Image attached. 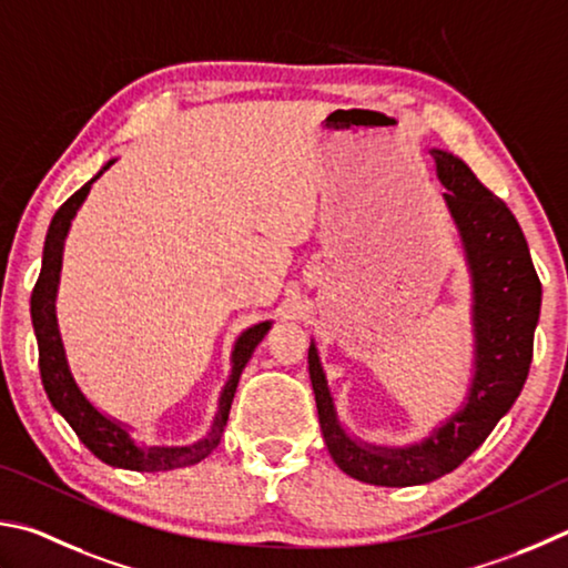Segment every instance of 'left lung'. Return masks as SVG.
<instances>
[{"mask_svg":"<svg viewBox=\"0 0 568 568\" xmlns=\"http://www.w3.org/2000/svg\"><path fill=\"white\" fill-rule=\"evenodd\" d=\"M449 212L459 226L474 276L476 374L469 402L422 446L376 449L344 434L336 422L320 356L310 346L316 412L332 459L352 479L374 486L429 484L479 449L496 422L519 399L534 356L541 282L516 216L459 156L432 152Z\"/></svg>","mask_w":568,"mask_h":568,"instance_id":"obj_1","label":"left lung"}]
</instances>
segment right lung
Instances as JSON below:
<instances>
[{"label": "right lung", "instance_id": "1", "mask_svg": "<svg viewBox=\"0 0 568 568\" xmlns=\"http://www.w3.org/2000/svg\"><path fill=\"white\" fill-rule=\"evenodd\" d=\"M109 162L102 172H99L92 182H87L79 192H74L67 202L57 209V214L49 224V232L44 239V254H42V272L34 284L32 292V324L37 334V346H39V374H42L44 392L52 402L54 409L64 416L67 424L72 426L74 434L79 436L89 452H92L97 459H102L109 466H119V469H132V471H169L179 469V466H192L202 462L204 456L216 449L219 439H222L224 426L229 419V409H232V399L239 384V374L248 362V356L256 349V344L264 339L268 332V322L256 324L254 329L244 332L239 336L234 346L232 362V379L226 382L222 399H219V414L214 419L212 432H209L206 439L196 442L194 446H176V449H139V446L129 439V434L122 426L114 424L112 419L99 414L92 404L84 399V394L79 392L74 384L72 374H69V366L64 359V346L59 339L57 329V314H54V296H57V284H59V268H62V248H64V236L69 232V224L77 214V209L89 194V189L102 176L109 166Z\"/></svg>", "mask_w": 568, "mask_h": 568}]
</instances>
